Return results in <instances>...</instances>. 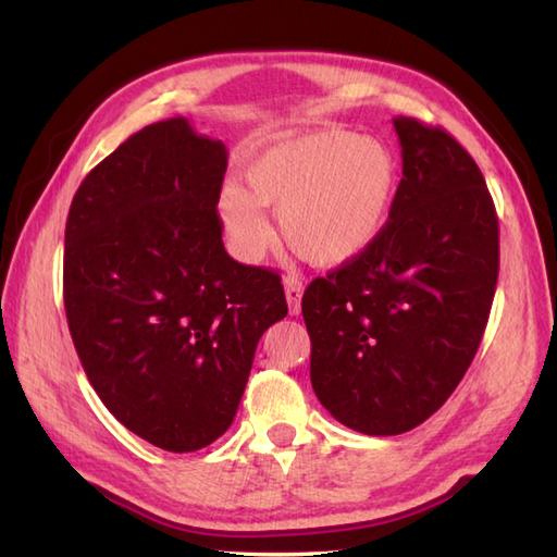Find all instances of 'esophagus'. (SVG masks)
Instances as JSON below:
<instances>
[{"mask_svg":"<svg viewBox=\"0 0 557 557\" xmlns=\"http://www.w3.org/2000/svg\"><path fill=\"white\" fill-rule=\"evenodd\" d=\"M282 285H285V297H287V304H289V313L297 315L301 311V294H304L301 280L294 277V275H287Z\"/></svg>","mask_w":557,"mask_h":557,"instance_id":"esophagus-1","label":"esophagus"}]
</instances>
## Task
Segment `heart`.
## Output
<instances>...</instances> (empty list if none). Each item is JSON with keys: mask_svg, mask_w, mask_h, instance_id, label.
Masks as SVG:
<instances>
[{"mask_svg": "<svg viewBox=\"0 0 557 557\" xmlns=\"http://www.w3.org/2000/svg\"><path fill=\"white\" fill-rule=\"evenodd\" d=\"M397 186L399 164L387 144L321 128L260 146L244 164V186H222L218 215L242 260L265 251L272 227L260 208H277L289 248L315 265H342L383 234Z\"/></svg>", "mask_w": 557, "mask_h": 557, "instance_id": "b5f03b06", "label": "heart"}]
</instances>
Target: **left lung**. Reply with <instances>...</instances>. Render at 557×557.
<instances>
[{
    "instance_id": "obj_1",
    "label": "left lung",
    "mask_w": 557,
    "mask_h": 557,
    "mask_svg": "<svg viewBox=\"0 0 557 557\" xmlns=\"http://www.w3.org/2000/svg\"><path fill=\"white\" fill-rule=\"evenodd\" d=\"M393 124L401 182L383 234L301 299L315 397L366 435L411 431L445 405L498 285V215L479 164L443 128Z\"/></svg>"
}]
</instances>
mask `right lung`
Listing matches in <instances>:
<instances>
[{
    "instance_id": "add662e5",
    "label": "right lung",
    "mask_w": 557,
    "mask_h": 557,
    "mask_svg": "<svg viewBox=\"0 0 557 557\" xmlns=\"http://www.w3.org/2000/svg\"><path fill=\"white\" fill-rule=\"evenodd\" d=\"M222 140L184 116L128 136L83 180L64 232L69 333L102 405L168 453L230 429L260 335L287 315L277 272L222 244Z\"/></svg>"
}]
</instances>
